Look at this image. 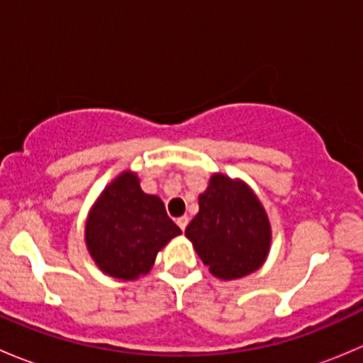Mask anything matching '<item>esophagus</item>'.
Returning a JSON list of instances; mask_svg holds the SVG:
<instances>
[{"label":"esophagus","mask_w":363,"mask_h":363,"mask_svg":"<svg viewBox=\"0 0 363 363\" xmlns=\"http://www.w3.org/2000/svg\"><path fill=\"white\" fill-rule=\"evenodd\" d=\"M188 221H189V218H188V216H181V218H177V221H175V223H177V226H179V228H181V230H184L186 226H188Z\"/></svg>","instance_id":"esophagus-1"}]
</instances>
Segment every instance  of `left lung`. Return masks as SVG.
<instances>
[{
	"mask_svg": "<svg viewBox=\"0 0 363 363\" xmlns=\"http://www.w3.org/2000/svg\"><path fill=\"white\" fill-rule=\"evenodd\" d=\"M199 214L186 226V237L211 274L239 279L259 269L269 252L270 225L251 189L216 174L199 196Z\"/></svg>",
	"mask_w": 363,
	"mask_h": 363,
	"instance_id": "obj_1",
	"label": "left lung"
}]
</instances>
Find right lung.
Segmentation results:
<instances>
[{
  "instance_id": "add662e5",
  "label": "right lung",
  "mask_w": 363,
  "mask_h": 363,
  "mask_svg": "<svg viewBox=\"0 0 363 363\" xmlns=\"http://www.w3.org/2000/svg\"><path fill=\"white\" fill-rule=\"evenodd\" d=\"M179 233L163 202L145 195L130 172L107 186L86 223L87 250L94 262L108 276L124 281L147 274L156 252Z\"/></svg>"
}]
</instances>
